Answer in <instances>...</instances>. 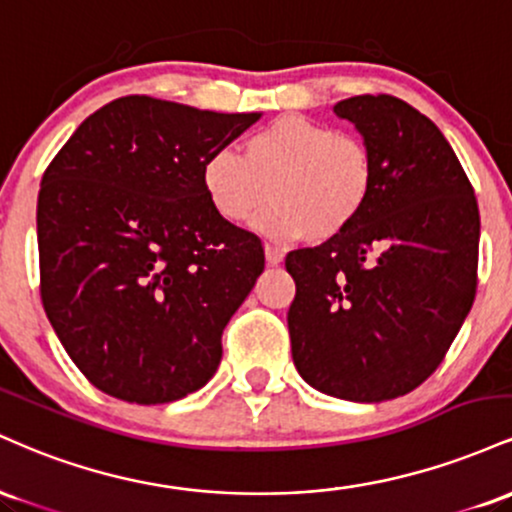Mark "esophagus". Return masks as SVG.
<instances>
[{
	"label": "esophagus",
	"instance_id": "34e87169",
	"mask_svg": "<svg viewBox=\"0 0 512 512\" xmlns=\"http://www.w3.org/2000/svg\"><path fill=\"white\" fill-rule=\"evenodd\" d=\"M264 260H267L269 267H276V264L284 262V252L274 248V245H264Z\"/></svg>",
	"mask_w": 512,
	"mask_h": 512
}]
</instances>
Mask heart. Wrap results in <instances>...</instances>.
Masks as SVG:
<instances>
[{"instance_id": "1", "label": "heart", "mask_w": 512, "mask_h": 512, "mask_svg": "<svg viewBox=\"0 0 512 512\" xmlns=\"http://www.w3.org/2000/svg\"><path fill=\"white\" fill-rule=\"evenodd\" d=\"M211 209L248 223L267 207L262 228L279 240H330L356 223L373 190V156L358 137L301 115H284L252 132L243 156L216 149L202 163Z\"/></svg>"}]
</instances>
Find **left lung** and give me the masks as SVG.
Masks as SVG:
<instances>
[{
  "instance_id": "8db88e82",
  "label": "left lung",
  "mask_w": 512,
  "mask_h": 512,
  "mask_svg": "<svg viewBox=\"0 0 512 512\" xmlns=\"http://www.w3.org/2000/svg\"><path fill=\"white\" fill-rule=\"evenodd\" d=\"M373 156V190L351 228L293 250L291 354L315 390L385 402L443 361L477 293L479 207L443 132L395 96L334 105Z\"/></svg>"
}]
</instances>
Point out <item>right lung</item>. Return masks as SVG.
I'll use <instances>...</instances> for the list:
<instances>
[{
    "label": "right lung",
    "instance_id": "right-lung-1",
    "mask_svg": "<svg viewBox=\"0 0 512 512\" xmlns=\"http://www.w3.org/2000/svg\"><path fill=\"white\" fill-rule=\"evenodd\" d=\"M260 117L125 96L86 117L45 170L40 296L69 358L105 395L175 402L219 368L223 327L264 250L211 209L202 163Z\"/></svg>",
    "mask_w": 512,
    "mask_h": 512
}]
</instances>
